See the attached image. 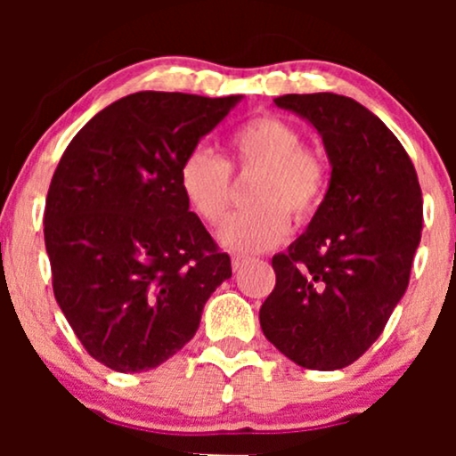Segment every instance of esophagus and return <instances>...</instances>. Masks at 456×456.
<instances>
[{
	"label": "esophagus",
	"mask_w": 456,
	"mask_h": 456,
	"mask_svg": "<svg viewBox=\"0 0 456 456\" xmlns=\"http://www.w3.org/2000/svg\"><path fill=\"white\" fill-rule=\"evenodd\" d=\"M248 261H250L248 257H240V255H233V257H232V265H233V270H235V272L242 270L244 265L248 264Z\"/></svg>",
	"instance_id": "34e87169"
}]
</instances>
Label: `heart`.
I'll use <instances>...</instances> for the list:
<instances>
[{
    "mask_svg": "<svg viewBox=\"0 0 456 456\" xmlns=\"http://www.w3.org/2000/svg\"><path fill=\"white\" fill-rule=\"evenodd\" d=\"M229 156L238 171H259L253 184L255 208L235 212L218 229V242L235 253H261L279 244L291 221L308 223L322 208L328 167L315 151L305 150L296 126L276 115H259L235 128ZM180 188L201 221L216 224L232 201L229 165L206 148L188 151L180 165Z\"/></svg>",
    "mask_w": 456,
    "mask_h": 456,
    "instance_id": "1",
    "label": "heart"
}]
</instances>
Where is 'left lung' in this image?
Returning a JSON list of instances; mask_svg holds the SVG:
<instances>
[{
	"mask_svg": "<svg viewBox=\"0 0 456 456\" xmlns=\"http://www.w3.org/2000/svg\"><path fill=\"white\" fill-rule=\"evenodd\" d=\"M274 104L317 130L332 174L306 232L272 257L261 330L305 369H345L378 341L410 285L422 191L399 139L354 98L285 94Z\"/></svg>",
	"mask_w": 456,
	"mask_h": 456,
	"instance_id": "8db88e82",
	"label": "left lung"
}]
</instances>
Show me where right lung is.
<instances>
[{"label":"right lung","mask_w":456,"mask_h":456,"mask_svg":"<svg viewBox=\"0 0 456 456\" xmlns=\"http://www.w3.org/2000/svg\"><path fill=\"white\" fill-rule=\"evenodd\" d=\"M244 96L137 92L77 133L45 208L53 294L92 358L150 370L195 337L232 259L180 188L188 151Z\"/></svg>","instance_id":"add662e5"}]
</instances>
